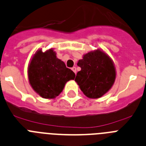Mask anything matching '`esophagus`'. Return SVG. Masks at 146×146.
I'll list each match as a JSON object with an SVG mask.
<instances>
[{"mask_svg":"<svg viewBox=\"0 0 146 146\" xmlns=\"http://www.w3.org/2000/svg\"><path fill=\"white\" fill-rule=\"evenodd\" d=\"M72 70L73 71V72H74V73H75V74H76V73H77V69H76V67H75V66H73V67H72Z\"/></svg>","mask_w":146,"mask_h":146,"instance_id":"esophagus-1","label":"esophagus"}]
</instances>
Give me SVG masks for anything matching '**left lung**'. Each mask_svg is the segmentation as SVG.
I'll return each mask as SVG.
<instances>
[{
	"label": "left lung",
	"mask_w": 146,
	"mask_h": 146,
	"mask_svg": "<svg viewBox=\"0 0 146 146\" xmlns=\"http://www.w3.org/2000/svg\"><path fill=\"white\" fill-rule=\"evenodd\" d=\"M75 80L83 94L88 98H101L109 92L116 78L114 63L106 53L100 49L92 51L79 60Z\"/></svg>",
	"instance_id": "8db88e82"
}]
</instances>
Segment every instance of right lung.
<instances>
[{
    "mask_svg": "<svg viewBox=\"0 0 146 146\" xmlns=\"http://www.w3.org/2000/svg\"><path fill=\"white\" fill-rule=\"evenodd\" d=\"M29 81L37 94L46 99H54L60 94L66 83L74 80L75 74L58 59L50 48L37 50L28 66Z\"/></svg>",
    "mask_w": 146,
    "mask_h": 146,
    "instance_id": "add662e5",
    "label": "right lung"
}]
</instances>
